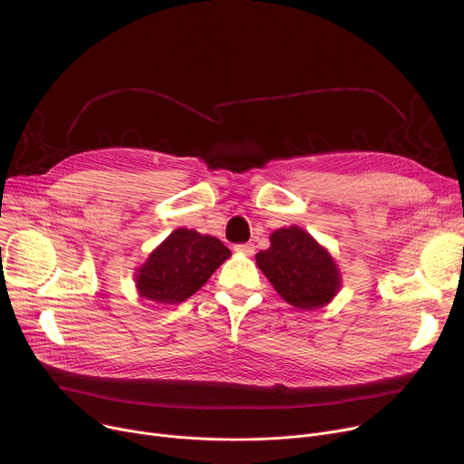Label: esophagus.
Segmentation results:
<instances>
[{
    "mask_svg": "<svg viewBox=\"0 0 464 464\" xmlns=\"http://www.w3.org/2000/svg\"><path fill=\"white\" fill-rule=\"evenodd\" d=\"M235 251H237V253H242V255L251 256V255L255 253V246H253L251 242H247V244H237V246H235Z\"/></svg>",
    "mask_w": 464,
    "mask_h": 464,
    "instance_id": "esophagus-1",
    "label": "esophagus"
}]
</instances>
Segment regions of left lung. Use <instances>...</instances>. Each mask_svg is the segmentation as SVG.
Segmentation results:
<instances>
[{
  "mask_svg": "<svg viewBox=\"0 0 464 464\" xmlns=\"http://www.w3.org/2000/svg\"><path fill=\"white\" fill-rule=\"evenodd\" d=\"M270 247L255 255L256 266L277 294L295 308L314 310L333 301L342 286L330 253L299 226L270 235Z\"/></svg>",
  "mask_w": 464,
  "mask_h": 464,
  "instance_id": "left-lung-1",
  "label": "left lung"
}]
</instances>
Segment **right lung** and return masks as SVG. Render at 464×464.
<instances>
[{"label": "right lung", "mask_w": 464, "mask_h": 464, "mask_svg": "<svg viewBox=\"0 0 464 464\" xmlns=\"http://www.w3.org/2000/svg\"><path fill=\"white\" fill-rule=\"evenodd\" d=\"M229 256L231 251L218 238L179 227L138 270V292L149 301L178 304L200 290Z\"/></svg>", "instance_id": "right-lung-1"}]
</instances>
